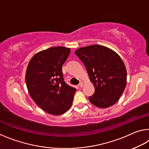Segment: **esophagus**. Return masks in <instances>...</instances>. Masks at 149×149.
<instances>
[{
	"mask_svg": "<svg viewBox=\"0 0 149 149\" xmlns=\"http://www.w3.org/2000/svg\"><path fill=\"white\" fill-rule=\"evenodd\" d=\"M84 82H81V83L79 84V86L80 87H82L84 86Z\"/></svg>",
	"mask_w": 149,
	"mask_h": 149,
	"instance_id": "1",
	"label": "esophagus"
}]
</instances>
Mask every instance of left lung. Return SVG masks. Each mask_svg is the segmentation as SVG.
<instances>
[{
  "label": "left lung",
  "mask_w": 149,
  "mask_h": 149,
  "mask_svg": "<svg viewBox=\"0 0 149 149\" xmlns=\"http://www.w3.org/2000/svg\"><path fill=\"white\" fill-rule=\"evenodd\" d=\"M75 54L86 66L95 92L89 97L91 104L105 109L116 103L127 84L123 61L113 49L101 45H91L76 49Z\"/></svg>",
  "instance_id": "1"
}]
</instances>
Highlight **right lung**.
I'll return each instance as SVG.
<instances>
[{"label":"right lung","mask_w":149,"mask_h":149,"mask_svg":"<svg viewBox=\"0 0 149 149\" xmlns=\"http://www.w3.org/2000/svg\"><path fill=\"white\" fill-rule=\"evenodd\" d=\"M70 50L62 46L44 49L33 56L27 66L28 93L40 108L50 115H62L72 105L76 89L63 81L62 70Z\"/></svg>","instance_id":"right-lung-1"}]
</instances>
